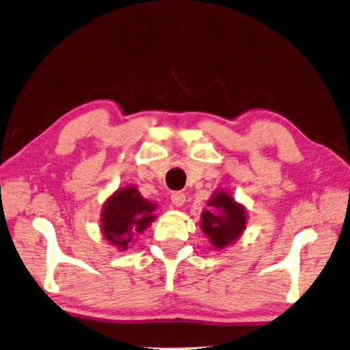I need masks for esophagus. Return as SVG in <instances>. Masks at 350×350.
Here are the masks:
<instances>
[{
	"mask_svg": "<svg viewBox=\"0 0 350 350\" xmlns=\"http://www.w3.org/2000/svg\"><path fill=\"white\" fill-rule=\"evenodd\" d=\"M171 202H173L176 207H182V206H184V202H185V193L184 191H174L173 195H171Z\"/></svg>",
	"mask_w": 350,
	"mask_h": 350,
	"instance_id": "1",
	"label": "esophagus"
}]
</instances>
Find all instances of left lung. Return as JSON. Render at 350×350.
Listing matches in <instances>:
<instances>
[{
	"label": "left lung",
	"mask_w": 350,
	"mask_h": 350,
	"mask_svg": "<svg viewBox=\"0 0 350 350\" xmlns=\"http://www.w3.org/2000/svg\"><path fill=\"white\" fill-rule=\"evenodd\" d=\"M201 213V229L213 248L223 250L236 242L247 228V211L226 191L217 190Z\"/></svg>",
	"instance_id": "obj_1"
}]
</instances>
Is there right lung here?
Masks as SVG:
<instances>
[{"label":"right lung","mask_w":350,"mask_h":350,"mask_svg":"<svg viewBox=\"0 0 350 350\" xmlns=\"http://www.w3.org/2000/svg\"><path fill=\"white\" fill-rule=\"evenodd\" d=\"M155 208L157 206L144 200L137 187H122L103 204L100 213L103 237L113 247L125 252L129 243L155 220Z\"/></svg>","instance_id":"obj_1"}]
</instances>
